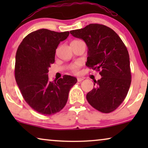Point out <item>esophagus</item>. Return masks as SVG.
Wrapping results in <instances>:
<instances>
[{
  "mask_svg": "<svg viewBox=\"0 0 148 148\" xmlns=\"http://www.w3.org/2000/svg\"><path fill=\"white\" fill-rule=\"evenodd\" d=\"M84 78H82V77H78L77 78V82H82L83 80H84Z\"/></svg>",
  "mask_w": 148,
  "mask_h": 148,
  "instance_id": "1",
  "label": "esophagus"
}]
</instances>
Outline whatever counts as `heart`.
Wrapping results in <instances>:
<instances>
[{"label":"heart","mask_w":148,"mask_h":148,"mask_svg":"<svg viewBox=\"0 0 148 148\" xmlns=\"http://www.w3.org/2000/svg\"><path fill=\"white\" fill-rule=\"evenodd\" d=\"M81 66L80 62H75L73 64H72L70 67V70L72 73H73L74 74H77L79 72V69Z\"/></svg>","instance_id":"1"}]
</instances>
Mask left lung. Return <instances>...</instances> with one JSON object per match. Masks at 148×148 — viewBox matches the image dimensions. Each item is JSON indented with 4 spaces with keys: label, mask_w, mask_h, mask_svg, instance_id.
Instances as JSON below:
<instances>
[{
    "label": "left lung",
    "mask_w": 148,
    "mask_h": 148,
    "mask_svg": "<svg viewBox=\"0 0 148 148\" xmlns=\"http://www.w3.org/2000/svg\"><path fill=\"white\" fill-rule=\"evenodd\" d=\"M70 33L84 40L88 48L86 65L102 76L94 81L96 87L87 94V100L101 112L115 110L126 98L131 82L127 47L114 30L102 24L92 23Z\"/></svg>",
    "instance_id": "left-lung-1"
}]
</instances>
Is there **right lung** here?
<instances>
[{"label": "right lung", "instance_id": "1", "mask_svg": "<svg viewBox=\"0 0 148 148\" xmlns=\"http://www.w3.org/2000/svg\"><path fill=\"white\" fill-rule=\"evenodd\" d=\"M69 35L40 29L25 36L17 48L15 77L24 100L32 109L43 115H51L64 108L76 77L64 75L50 82L48 68L54 62L56 49Z\"/></svg>", "mask_w": 148, "mask_h": 148}]
</instances>
